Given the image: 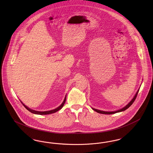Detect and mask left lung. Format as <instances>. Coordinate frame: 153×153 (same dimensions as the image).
I'll return each mask as SVG.
<instances>
[{
	"mask_svg": "<svg viewBox=\"0 0 153 153\" xmlns=\"http://www.w3.org/2000/svg\"><path fill=\"white\" fill-rule=\"evenodd\" d=\"M139 91V90L138 89V91L137 92L136 94L135 95L134 97H133V99L131 100L130 102L128 104H127L124 107L122 108V109H119V110H117V111H115L108 112V111H100V110L95 109V108H92L94 109L95 111L97 112H98V113H99V114H108V115H109V114H115V113H117V112H120L123 111H125L126 109H127L128 108H129V107L131 106V105L132 104V103H133L135 101V99H136V97H137V95H138V94Z\"/></svg>",
	"mask_w": 153,
	"mask_h": 153,
	"instance_id": "left-lung-1",
	"label": "left lung"
}]
</instances>
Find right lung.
Returning <instances> with one entry per match:
<instances>
[{
	"mask_svg": "<svg viewBox=\"0 0 153 153\" xmlns=\"http://www.w3.org/2000/svg\"><path fill=\"white\" fill-rule=\"evenodd\" d=\"M66 97V96H65V99H64V102H62V103L58 107H57V108H56V109H52V110H51V111H35V110H33V109H30V108L27 107V106H26L23 103H22V102H21H21H22V104L24 105V107H25L26 109H27L28 111H29L30 112H31V113H33V114H37V115H48V114H53V113H55V112H56L57 111H59V109H61V108L63 107V106H64V104H65V102Z\"/></svg>",
	"mask_w": 153,
	"mask_h": 153,
	"instance_id": "add662e5",
	"label": "right lung"
}]
</instances>
